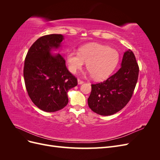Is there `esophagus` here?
Here are the masks:
<instances>
[{
    "instance_id": "esophagus-1",
    "label": "esophagus",
    "mask_w": 160,
    "mask_h": 160,
    "mask_svg": "<svg viewBox=\"0 0 160 160\" xmlns=\"http://www.w3.org/2000/svg\"><path fill=\"white\" fill-rule=\"evenodd\" d=\"M77 82H78V84H79V85H81V84H83V83H84V82H83V81H81V79H78V80H77Z\"/></svg>"
}]
</instances>
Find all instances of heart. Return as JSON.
I'll list each match as a JSON object with an SVG mask.
<instances>
[{
  "label": "heart",
  "instance_id": "b5f03b06",
  "mask_svg": "<svg viewBox=\"0 0 160 160\" xmlns=\"http://www.w3.org/2000/svg\"><path fill=\"white\" fill-rule=\"evenodd\" d=\"M119 59L117 50L99 44L86 45L79 52L71 51L67 55V64L72 73H76L87 62V69L95 80L108 77L117 67Z\"/></svg>",
  "mask_w": 160,
  "mask_h": 160
}]
</instances>
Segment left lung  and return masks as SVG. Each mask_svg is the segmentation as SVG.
I'll use <instances>...</instances> for the list:
<instances>
[{"mask_svg": "<svg viewBox=\"0 0 160 160\" xmlns=\"http://www.w3.org/2000/svg\"><path fill=\"white\" fill-rule=\"evenodd\" d=\"M139 75V67L130 49L123 56L121 68L99 83L91 85L88 105L101 115H113L122 109L132 98Z\"/></svg>", "mask_w": 160, "mask_h": 160, "instance_id": "1", "label": "left lung"}]
</instances>
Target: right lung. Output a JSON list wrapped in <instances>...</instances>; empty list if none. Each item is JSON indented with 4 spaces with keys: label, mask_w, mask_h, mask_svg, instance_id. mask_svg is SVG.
<instances>
[{
    "label": "right lung",
    "mask_w": 160,
    "mask_h": 160,
    "mask_svg": "<svg viewBox=\"0 0 160 160\" xmlns=\"http://www.w3.org/2000/svg\"><path fill=\"white\" fill-rule=\"evenodd\" d=\"M63 39L58 34L42 36L32 45L25 58L23 75L28 95L37 108L46 112L64 108L69 102V90L77 85L63 57L52 54Z\"/></svg>",
    "instance_id": "1"
}]
</instances>
